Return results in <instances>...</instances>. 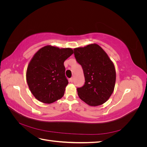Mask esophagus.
<instances>
[{
  "mask_svg": "<svg viewBox=\"0 0 147 147\" xmlns=\"http://www.w3.org/2000/svg\"><path fill=\"white\" fill-rule=\"evenodd\" d=\"M70 82L71 83H72V82H74V78H73V77L70 78Z\"/></svg>",
  "mask_w": 147,
  "mask_h": 147,
  "instance_id": "obj_1",
  "label": "esophagus"
}]
</instances>
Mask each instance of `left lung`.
<instances>
[{
    "mask_svg": "<svg viewBox=\"0 0 147 147\" xmlns=\"http://www.w3.org/2000/svg\"><path fill=\"white\" fill-rule=\"evenodd\" d=\"M75 57L83 70L85 83L77 88L81 100L90 106H98L108 100L116 82L115 65L99 45L92 43L74 49Z\"/></svg>",
    "mask_w": 147,
    "mask_h": 147,
    "instance_id": "8db88e82",
    "label": "left lung"
}]
</instances>
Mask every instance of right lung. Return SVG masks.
I'll return each instance as SVG.
<instances>
[{"label":"right lung","instance_id":"add662e5","mask_svg":"<svg viewBox=\"0 0 147 147\" xmlns=\"http://www.w3.org/2000/svg\"><path fill=\"white\" fill-rule=\"evenodd\" d=\"M73 53L70 48L51 45L43 47L35 53L28 66L26 80L38 100L51 104L64 96L69 83L64 63Z\"/></svg>","mask_w":147,"mask_h":147}]
</instances>
